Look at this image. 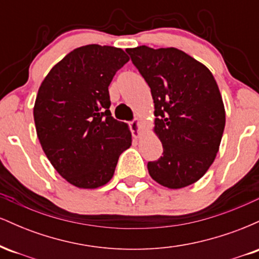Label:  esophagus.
<instances>
[{
	"instance_id": "esophagus-1",
	"label": "esophagus",
	"mask_w": 259,
	"mask_h": 259,
	"mask_svg": "<svg viewBox=\"0 0 259 259\" xmlns=\"http://www.w3.org/2000/svg\"><path fill=\"white\" fill-rule=\"evenodd\" d=\"M129 125H130V129H132L134 138L139 139L140 135H141V129H140V126H141V121H140V119H135L130 121Z\"/></svg>"
}]
</instances>
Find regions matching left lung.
<instances>
[{"label":"left lung","instance_id":"left-lung-1","mask_svg":"<svg viewBox=\"0 0 259 259\" xmlns=\"http://www.w3.org/2000/svg\"><path fill=\"white\" fill-rule=\"evenodd\" d=\"M126 52L151 89L153 132L163 146V156L147 163L148 173L168 189L191 185L214 162L224 132L225 108L214 76L174 47Z\"/></svg>","mask_w":259,"mask_h":259}]
</instances>
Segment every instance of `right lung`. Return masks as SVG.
<instances>
[{
  "label": "right lung",
  "instance_id": "add662e5",
  "mask_svg": "<svg viewBox=\"0 0 259 259\" xmlns=\"http://www.w3.org/2000/svg\"><path fill=\"white\" fill-rule=\"evenodd\" d=\"M126 62L121 49L86 45L59 61L38 89V141L58 174L79 189L106 185L121 152L132 146L127 124L109 111L108 86Z\"/></svg>",
  "mask_w": 259,
  "mask_h": 259
}]
</instances>
